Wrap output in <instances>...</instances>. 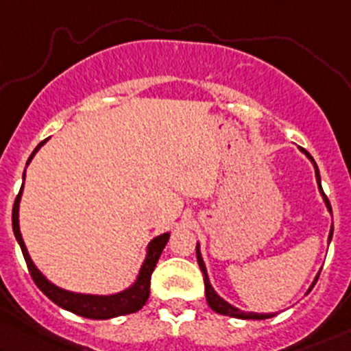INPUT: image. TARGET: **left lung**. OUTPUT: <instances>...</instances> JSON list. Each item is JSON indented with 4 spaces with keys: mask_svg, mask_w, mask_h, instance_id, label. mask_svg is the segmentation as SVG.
Masks as SVG:
<instances>
[{
    "mask_svg": "<svg viewBox=\"0 0 351 351\" xmlns=\"http://www.w3.org/2000/svg\"><path fill=\"white\" fill-rule=\"evenodd\" d=\"M300 149H302V153H305L308 160H310V161H311V165H313V168H315V178H317V184H318V191H319V195H322L323 202H325L326 210H328L330 213H332V206H330L328 198H326V195L323 193V188H322V178H319V171H318L317 163H315V160H313V158H311L310 153L305 152V149H303V148H300ZM332 237H333V225H332V228H330V233H328V245H330V241H332ZM196 258H198L199 269H202V273H203V280H205V295H206V302H208V305H210L211 310L217 311V313H219V315H226V317L241 318V319H267V318L275 317L276 313H256V311H243V310H240V308H237V306L230 305V303L226 302V300H223L221 296H219V295L217 293V291H215V288L211 287V283H210V276H208V271H206V267H205V261H203L202 252H199V243H196ZM318 276H319V271L317 273V276H315L313 283L310 285V288H308L305 295L310 293L311 288H313V287H315V283H317Z\"/></svg>",
    "mask_w": 351,
    "mask_h": 351,
    "instance_id": "1",
    "label": "left lung"
}]
</instances>
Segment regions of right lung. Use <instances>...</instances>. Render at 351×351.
Instances as JSON below:
<instances>
[{"label": "right lung", "instance_id": "right-lung-1", "mask_svg": "<svg viewBox=\"0 0 351 351\" xmlns=\"http://www.w3.org/2000/svg\"><path fill=\"white\" fill-rule=\"evenodd\" d=\"M49 138H46L45 141H41L40 145L34 148L32 156L26 161V167L32 163L33 156L36 155L38 149L43 146ZM25 178H26V169L23 173V184L21 190L14 199L13 205V232L16 237V241L21 248L23 256H25L26 265H28L29 275L36 283V287L40 288L43 293L51 300L53 303H56L58 306L64 308V310L71 311V313L80 315V317L91 318V319H108L114 317H121V315H130L136 313L138 310L145 306V303L148 302L149 296V280H152V273L155 269L158 258H160L161 252L167 246L169 240V233H161L158 237L153 238L146 246V256L141 263L140 271H138L136 280L130 285L125 290L118 291V293L111 295H91V293H76V291L64 290V288L56 287L55 283L49 282L43 273L38 269L36 265L33 263L32 256H29L28 250H26L25 241H23L21 232H19V202H21L23 195V186H25Z\"/></svg>", "mask_w": 351, "mask_h": 351}]
</instances>
